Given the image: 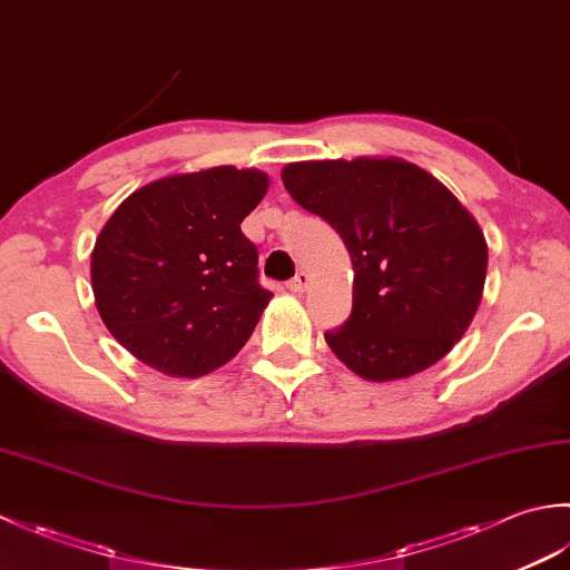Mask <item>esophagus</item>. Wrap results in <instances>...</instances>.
Instances as JSON below:
<instances>
[{
	"instance_id": "1",
	"label": "esophagus",
	"mask_w": 570,
	"mask_h": 570,
	"mask_svg": "<svg viewBox=\"0 0 570 570\" xmlns=\"http://www.w3.org/2000/svg\"><path fill=\"white\" fill-rule=\"evenodd\" d=\"M308 284H311V276H308V272H298V274H296V276L292 278V282H288L286 286L292 288L294 294H304L306 288H308Z\"/></svg>"
}]
</instances>
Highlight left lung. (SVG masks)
<instances>
[{"label": "left lung", "mask_w": 570, "mask_h": 570, "mask_svg": "<svg viewBox=\"0 0 570 570\" xmlns=\"http://www.w3.org/2000/svg\"><path fill=\"white\" fill-rule=\"evenodd\" d=\"M282 180L353 259V313L325 333L335 357L362 380L392 382L451 353L488 274L485 235L453 193L394 156L298 161Z\"/></svg>", "instance_id": "obj_1"}]
</instances>
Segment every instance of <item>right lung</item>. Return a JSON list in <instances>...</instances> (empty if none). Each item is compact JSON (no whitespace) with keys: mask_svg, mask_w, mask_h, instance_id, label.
Returning a JSON list of instances; mask_svg holds the SVG:
<instances>
[{"mask_svg":"<svg viewBox=\"0 0 570 570\" xmlns=\"http://www.w3.org/2000/svg\"><path fill=\"white\" fill-rule=\"evenodd\" d=\"M269 176L215 166L131 193L95 239V306L115 341L168 377H203L233 360L272 292L242 220Z\"/></svg>","mask_w":570,"mask_h":570,"instance_id":"right-lung-1","label":"right lung"}]
</instances>
